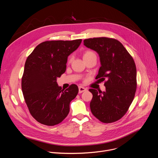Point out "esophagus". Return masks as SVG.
<instances>
[{"instance_id": "esophagus-1", "label": "esophagus", "mask_w": 158, "mask_h": 158, "mask_svg": "<svg viewBox=\"0 0 158 158\" xmlns=\"http://www.w3.org/2000/svg\"><path fill=\"white\" fill-rule=\"evenodd\" d=\"M86 90H87V89H85V87H82V86H79V93H82L85 91Z\"/></svg>"}]
</instances>
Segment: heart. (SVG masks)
<instances>
[{
	"instance_id": "b5f03b06",
	"label": "heart",
	"mask_w": 158,
	"mask_h": 158,
	"mask_svg": "<svg viewBox=\"0 0 158 158\" xmlns=\"http://www.w3.org/2000/svg\"><path fill=\"white\" fill-rule=\"evenodd\" d=\"M93 55H95V54L91 51H87L85 52V53L84 54V56H83V58H85V57H89V56H93ZM71 60V59H70Z\"/></svg>"
}]
</instances>
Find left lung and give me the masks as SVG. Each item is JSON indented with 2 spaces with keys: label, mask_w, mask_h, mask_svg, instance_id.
<instances>
[{
  "label": "left lung",
  "mask_w": 158,
  "mask_h": 158,
  "mask_svg": "<svg viewBox=\"0 0 158 158\" xmlns=\"http://www.w3.org/2000/svg\"><path fill=\"white\" fill-rule=\"evenodd\" d=\"M87 48L96 51L101 67L96 79L104 81L105 91L90 89L93 95L90 108L100 121L110 123L120 119L127 111L136 91V67L123 45L107 37L84 40Z\"/></svg>",
  "instance_id": "obj_1"
}]
</instances>
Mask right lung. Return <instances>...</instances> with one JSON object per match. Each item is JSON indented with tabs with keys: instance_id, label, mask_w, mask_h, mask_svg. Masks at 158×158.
I'll list each match as a JSON object with an SVG mask.
<instances>
[{
	"instance_id": "right-lung-1",
	"label": "right lung",
	"mask_w": 158,
	"mask_h": 158,
	"mask_svg": "<svg viewBox=\"0 0 158 158\" xmlns=\"http://www.w3.org/2000/svg\"><path fill=\"white\" fill-rule=\"evenodd\" d=\"M82 39L40 43L27 57L22 78V90L30 113L39 123L54 126L68 115L71 101L79 89L72 84L65 91L57 79L65 73L67 57Z\"/></svg>"
}]
</instances>
